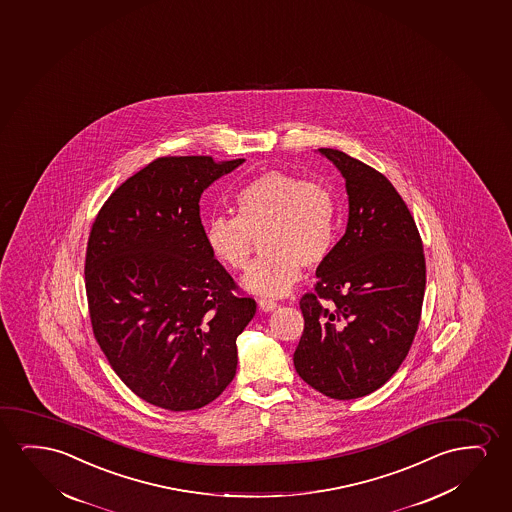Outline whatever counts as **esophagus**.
<instances>
[{"instance_id": "1", "label": "esophagus", "mask_w": 512, "mask_h": 512, "mask_svg": "<svg viewBox=\"0 0 512 512\" xmlns=\"http://www.w3.org/2000/svg\"><path fill=\"white\" fill-rule=\"evenodd\" d=\"M258 305H260V309L263 310V312H272V310L277 309V303L272 302V300H265V298H261Z\"/></svg>"}]
</instances>
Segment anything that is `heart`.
<instances>
[{
	"label": "heart",
	"instance_id": "b5f03b06",
	"mask_svg": "<svg viewBox=\"0 0 512 512\" xmlns=\"http://www.w3.org/2000/svg\"><path fill=\"white\" fill-rule=\"evenodd\" d=\"M237 217H214L205 226L212 256L230 270H245L256 240L265 260L242 277L252 295L282 298L302 279V268H316L332 251L337 202L332 189L317 180L268 170L237 195Z\"/></svg>",
	"mask_w": 512,
	"mask_h": 512
}]
</instances>
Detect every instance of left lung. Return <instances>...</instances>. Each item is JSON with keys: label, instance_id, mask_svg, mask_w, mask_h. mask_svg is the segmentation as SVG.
I'll return each mask as SVG.
<instances>
[{"label": "left lung", "instance_id": "8db88e82", "mask_svg": "<svg viewBox=\"0 0 512 512\" xmlns=\"http://www.w3.org/2000/svg\"><path fill=\"white\" fill-rule=\"evenodd\" d=\"M317 152L346 180L349 216L344 237L317 267L316 293L300 300L305 328L293 361L319 393L353 400L386 384L411 349L425 254L411 212L382 173L337 149Z\"/></svg>", "mask_w": 512, "mask_h": 512}]
</instances>
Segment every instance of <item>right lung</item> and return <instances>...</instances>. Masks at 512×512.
Listing matches in <instances>:
<instances>
[{
	"label": "right lung",
	"mask_w": 512,
	"mask_h": 512,
	"mask_svg": "<svg viewBox=\"0 0 512 512\" xmlns=\"http://www.w3.org/2000/svg\"><path fill=\"white\" fill-rule=\"evenodd\" d=\"M245 159L158 158L94 219L86 291L94 337L121 381L166 411H195L237 372V337L256 314L212 256L200 198Z\"/></svg>",
	"instance_id": "add662e5"
}]
</instances>
